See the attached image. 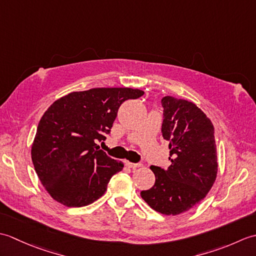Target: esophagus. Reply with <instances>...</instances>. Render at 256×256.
<instances>
[{"label":"esophagus","instance_id":"1","mask_svg":"<svg viewBox=\"0 0 256 256\" xmlns=\"http://www.w3.org/2000/svg\"><path fill=\"white\" fill-rule=\"evenodd\" d=\"M125 165H126V167L131 168V170H136V168L140 167V164H134V162H125Z\"/></svg>","mask_w":256,"mask_h":256}]
</instances>
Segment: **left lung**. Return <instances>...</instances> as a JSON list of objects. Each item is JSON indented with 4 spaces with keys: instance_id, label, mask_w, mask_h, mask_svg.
Here are the masks:
<instances>
[{
    "instance_id": "left-lung-1",
    "label": "left lung",
    "mask_w": 256,
    "mask_h": 256,
    "mask_svg": "<svg viewBox=\"0 0 256 256\" xmlns=\"http://www.w3.org/2000/svg\"><path fill=\"white\" fill-rule=\"evenodd\" d=\"M162 133L170 142L172 165L168 170L150 166L155 184L140 196L155 211L177 216L197 206L216 182L214 128L194 102L168 96L162 98Z\"/></svg>"
}]
</instances>
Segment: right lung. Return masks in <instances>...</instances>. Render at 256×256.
Segmentation results:
<instances>
[{
  "mask_svg": "<svg viewBox=\"0 0 256 256\" xmlns=\"http://www.w3.org/2000/svg\"><path fill=\"white\" fill-rule=\"evenodd\" d=\"M144 92L132 88H94L59 98L38 123L32 160L42 186L66 206H88L106 192L122 162L99 150L125 100Z\"/></svg>",
  "mask_w": 256,
  "mask_h": 256,
  "instance_id": "right-lung-1",
  "label": "right lung"
}]
</instances>
